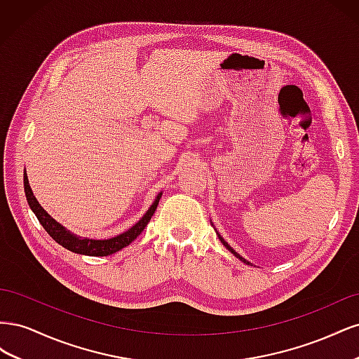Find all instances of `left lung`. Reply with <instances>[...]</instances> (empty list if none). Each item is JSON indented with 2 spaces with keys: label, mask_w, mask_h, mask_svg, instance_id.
Instances as JSON below:
<instances>
[{
  "label": "left lung",
  "mask_w": 359,
  "mask_h": 359,
  "mask_svg": "<svg viewBox=\"0 0 359 359\" xmlns=\"http://www.w3.org/2000/svg\"><path fill=\"white\" fill-rule=\"evenodd\" d=\"M211 224H212V222H211ZM212 226H214V224H212ZM215 233H217V236H219V240L222 241V244H223V245H224V247H226L227 250H229V252H231V253H232V255H233L235 257H238V259H240V260H241V262H244V264H247V265H252V266H253V264H250V262H248V260H245V259H244V257H243V256H241L240 253H236V252H235V250H233V248H232V247H231L229 244H227V243H226V241L223 240V238H222V235H220L219 232H217V231H215Z\"/></svg>",
  "instance_id": "left-lung-1"
}]
</instances>
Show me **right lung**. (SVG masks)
<instances>
[{"instance_id":"right-lung-1","label":"right lung","mask_w":359,"mask_h":359,"mask_svg":"<svg viewBox=\"0 0 359 359\" xmlns=\"http://www.w3.org/2000/svg\"><path fill=\"white\" fill-rule=\"evenodd\" d=\"M24 189H25V196H27L29 208L32 210V212L36 214L37 220L40 222V224L43 227H45V231L64 248L70 250V252H73V253L85 255V256H109V255L119 252V250H123L132 241H135L136 238L142 233L148 222L151 220V217H153V214L156 212L158 201L163 194V193L157 194L153 205L149 206L142 219L130 227V229H127L126 232L119 233L116 236H112V238H107V240H94V238L79 236V235L70 232L61 223H58L55 219H52V217L41 208V205L39 203V201L34 196V193H32V190L29 187L25 170H24Z\"/></svg>"}]
</instances>
